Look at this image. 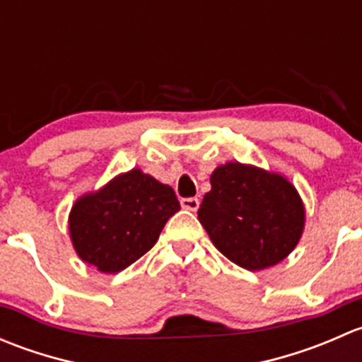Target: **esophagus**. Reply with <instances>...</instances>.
<instances>
[{
  "label": "esophagus",
  "instance_id": "1",
  "mask_svg": "<svg viewBox=\"0 0 362 362\" xmlns=\"http://www.w3.org/2000/svg\"><path fill=\"white\" fill-rule=\"evenodd\" d=\"M180 204H182V208H185V210L196 211L199 208V199L198 198H182Z\"/></svg>",
  "mask_w": 362,
  "mask_h": 362
}]
</instances>
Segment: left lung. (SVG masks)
I'll use <instances>...</instances> for the list:
<instances>
[{"mask_svg":"<svg viewBox=\"0 0 362 362\" xmlns=\"http://www.w3.org/2000/svg\"><path fill=\"white\" fill-rule=\"evenodd\" d=\"M210 184L198 218L229 261L255 272L293 252L305 210L294 185L282 175L228 163L211 173Z\"/></svg>","mask_w":362,"mask_h":362,"instance_id":"8db88e82","label":"left lung"}]
</instances>
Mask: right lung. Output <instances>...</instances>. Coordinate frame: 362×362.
<instances>
[{
	"label": "right lung",
	"instance_id": "add662e5",
	"mask_svg": "<svg viewBox=\"0 0 362 362\" xmlns=\"http://www.w3.org/2000/svg\"><path fill=\"white\" fill-rule=\"evenodd\" d=\"M178 210L180 203L170 185L131 170L75 203L69 235L83 261L103 273H117L154 247Z\"/></svg>",
	"mask_w": 362,
	"mask_h": 362
}]
</instances>
